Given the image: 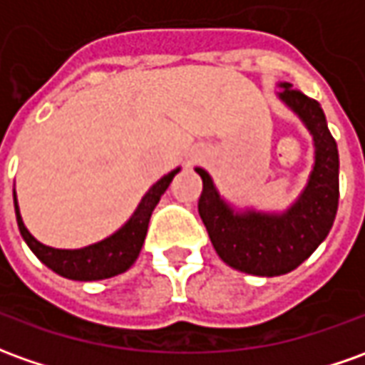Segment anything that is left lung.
<instances>
[{
  "label": "left lung",
  "instance_id": "obj_1",
  "mask_svg": "<svg viewBox=\"0 0 365 365\" xmlns=\"http://www.w3.org/2000/svg\"><path fill=\"white\" fill-rule=\"evenodd\" d=\"M282 99L312 133L316 163L308 187L288 212L235 215L218 197L207 170L202 178L198 215L207 226L210 242L228 266L255 276H280L292 272L328 236L338 212L340 158L320 103L290 83H280Z\"/></svg>",
  "mask_w": 365,
  "mask_h": 365
}]
</instances>
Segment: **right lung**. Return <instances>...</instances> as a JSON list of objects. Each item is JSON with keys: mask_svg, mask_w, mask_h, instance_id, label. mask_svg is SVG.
<instances>
[{"mask_svg": "<svg viewBox=\"0 0 365 365\" xmlns=\"http://www.w3.org/2000/svg\"><path fill=\"white\" fill-rule=\"evenodd\" d=\"M177 173L178 168L168 173L167 177H163L149 188V192L143 197L140 205L135 210V215L130 216L129 222L123 226L119 232H115L97 245L79 248V250H59V248H51V246H45L39 240H35L21 220L14 192L15 216H17L19 232L24 236L27 246L34 250V255L45 266H49L53 272H57L63 278H69V280H103V278L117 276V274L129 270L133 262L137 260L143 242H145V236H147L150 215H153L163 192L167 190Z\"/></svg>", "mask_w": 365, "mask_h": 365, "instance_id": "1", "label": "right lung"}]
</instances>
